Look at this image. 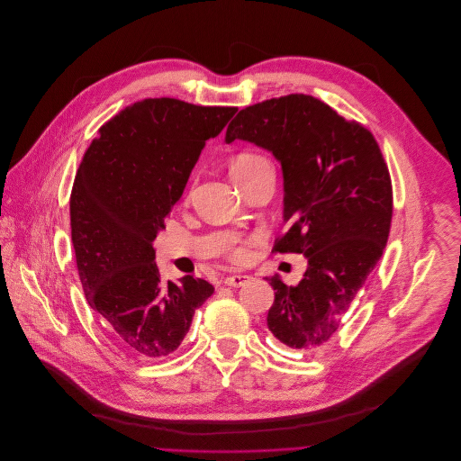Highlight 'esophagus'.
<instances>
[{"instance_id": "1", "label": "esophagus", "mask_w": 461, "mask_h": 461, "mask_svg": "<svg viewBox=\"0 0 461 461\" xmlns=\"http://www.w3.org/2000/svg\"><path fill=\"white\" fill-rule=\"evenodd\" d=\"M249 278H250V276H247V274H232V276H227V278L223 280V284H225L227 287L238 289V287L245 285V284L249 282Z\"/></svg>"}]
</instances>
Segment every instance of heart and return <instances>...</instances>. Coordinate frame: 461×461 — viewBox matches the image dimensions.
I'll use <instances>...</instances> for the list:
<instances>
[{
    "instance_id": "heart-1",
    "label": "heart",
    "mask_w": 461,
    "mask_h": 461,
    "mask_svg": "<svg viewBox=\"0 0 461 461\" xmlns=\"http://www.w3.org/2000/svg\"><path fill=\"white\" fill-rule=\"evenodd\" d=\"M263 163H267V161H265L263 158L256 156V154H249V152L240 154V156H236V158L232 159V163H230V176H232V177L243 176V174L250 172L252 168H256L258 165H263ZM232 254H234L236 259H245L247 250H245L243 247H240V249H236Z\"/></svg>"
}]
</instances>
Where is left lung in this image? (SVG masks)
Listing matches in <instances>:
<instances>
[{
  "label": "left lung",
  "mask_w": 461,
  "mask_h": 461,
  "mask_svg": "<svg viewBox=\"0 0 461 461\" xmlns=\"http://www.w3.org/2000/svg\"><path fill=\"white\" fill-rule=\"evenodd\" d=\"M270 152L284 174L287 234L274 245L300 252L309 267L298 285L282 276L268 330L303 354L323 350L387 245L393 218L389 168L375 136L327 104L291 95L238 113L225 134Z\"/></svg>",
  "instance_id": "8db88e82"
}]
</instances>
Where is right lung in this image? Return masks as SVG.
Returning a JSON list of instances; mask_svg holds the SVG:
<instances>
[{"instance_id": "right-lung-1", "label": "right lung", "mask_w": 461, "mask_h": 461, "mask_svg": "<svg viewBox=\"0 0 461 461\" xmlns=\"http://www.w3.org/2000/svg\"><path fill=\"white\" fill-rule=\"evenodd\" d=\"M236 107L154 98L123 109L85 152L70 194L72 245L85 298L131 352H174L214 287L161 282L154 240L207 143Z\"/></svg>"}]
</instances>
